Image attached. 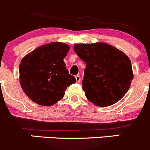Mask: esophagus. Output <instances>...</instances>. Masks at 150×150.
<instances>
[{
    "instance_id": "esophagus-1",
    "label": "esophagus",
    "mask_w": 150,
    "mask_h": 150,
    "mask_svg": "<svg viewBox=\"0 0 150 150\" xmlns=\"http://www.w3.org/2000/svg\"><path fill=\"white\" fill-rule=\"evenodd\" d=\"M75 79H76V81L78 82V83H79V82L81 81V77H80L78 75H75Z\"/></svg>"
}]
</instances>
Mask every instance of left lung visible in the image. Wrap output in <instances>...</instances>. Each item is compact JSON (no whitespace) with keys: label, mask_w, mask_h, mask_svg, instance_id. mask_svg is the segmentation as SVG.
Listing matches in <instances>:
<instances>
[{"label":"left lung","mask_w":150,"mask_h":150,"mask_svg":"<svg viewBox=\"0 0 150 150\" xmlns=\"http://www.w3.org/2000/svg\"><path fill=\"white\" fill-rule=\"evenodd\" d=\"M74 50L86 63L82 88L88 100L105 107L125 96L133 74L131 61L124 52L103 43L75 44Z\"/></svg>","instance_id":"8db88e82"}]
</instances>
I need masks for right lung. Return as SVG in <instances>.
<instances>
[{
  "label": "right lung",
  "instance_id": "obj_1",
  "mask_svg": "<svg viewBox=\"0 0 150 150\" xmlns=\"http://www.w3.org/2000/svg\"><path fill=\"white\" fill-rule=\"evenodd\" d=\"M69 50L65 43L53 42L39 47L21 60V86L33 101L52 106L62 99L67 86L76 82L64 62Z\"/></svg>",
  "mask_w": 150,
  "mask_h": 150
}]
</instances>
